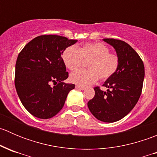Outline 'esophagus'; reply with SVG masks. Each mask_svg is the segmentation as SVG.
Instances as JSON below:
<instances>
[{
  "mask_svg": "<svg viewBox=\"0 0 157 157\" xmlns=\"http://www.w3.org/2000/svg\"><path fill=\"white\" fill-rule=\"evenodd\" d=\"M75 88L77 89V90H85V87H83V86H79V85H76Z\"/></svg>",
  "mask_w": 157,
  "mask_h": 157,
  "instance_id": "esophagus-1",
  "label": "esophagus"
}]
</instances>
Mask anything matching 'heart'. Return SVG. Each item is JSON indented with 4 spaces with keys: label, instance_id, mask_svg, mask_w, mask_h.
Listing matches in <instances>:
<instances>
[{
    "label": "heart",
    "instance_id": "heart-1",
    "mask_svg": "<svg viewBox=\"0 0 157 157\" xmlns=\"http://www.w3.org/2000/svg\"><path fill=\"white\" fill-rule=\"evenodd\" d=\"M62 61L70 71H75L83 61L86 70L72 73L70 81L80 86H87L99 79L107 80L113 76L119 66V58L116 54L109 52L107 45L102 42H87L81 46L67 47L61 54Z\"/></svg>",
    "mask_w": 157,
    "mask_h": 157
}]
</instances>
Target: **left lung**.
Wrapping results in <instances>:
<instances>
[{
  "label": "left lung",
  "mask_w": 157,
  "mask_h": 157,
  "mask_svg": "<svg viewBox=\"0 0 157 157\" xmlns=\"http://www.w3.org/2000/svg\"><path fill=\"white\" fill-rule=\"evenodd\" d=\"M115 49L119 66L115 74L107 79L102 91L94 87L95 96L88 102L91 113L104 122H115L128 115L140 98L144 79V65L140 57L124 41L103 39Z\"/></svg>",
  "instance_id": "1"
}]
</instances>
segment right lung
<instances>
[{"mask_svg":"<svg viewBox=\"0 0 157 157\" xmlns=\"http://www.w3.org/2000/svg\"><path fill=\"white\" fill-rule=\"evenodd\" d=\"M77 40L56 35L39 36L25 45L17 57L15 87L25 109L36 118L48 119L63 108L75 85L65 83L68 72L61 54ZM54 83L52 88L50 83Z\"/></svg>","mask_w":157,"mask_h":157,"instance_id":"right-lung-1","label":"right lung"}]
</instances>
